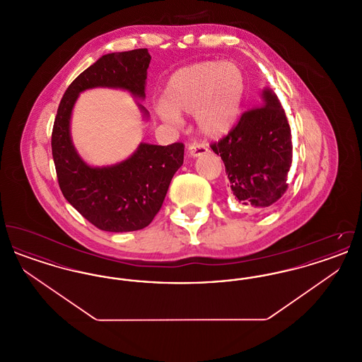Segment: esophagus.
Here are the masks:
<instances>
[{
  "mask_svg": "<svg viewBox=\"0 0 362 362\" xmlns=\"http://www.w3.org/2000/svg\"><path fill=\"white\" fill-rule=\"evenodd\" d=\"M207 148H205L204 145H199V144H191L187 149V153L192 157H199V156L206 155Z\"/></svg>",
  "mask_w": 362,
  "mask_h": 362,
  "instance_id": "1",
  "label": "esophagus"
}]
</instances>
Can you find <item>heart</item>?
Here are the masks:
<instances>
[{"mask_svg":"<svg viewBox=\"0 0 362 362\" xmlns=\"http://www.w3.org/2000/svg\"><path fill=\"white\" fill-rule=\"evenodd\" d=\"M244 95L245 78L238 64L202 61L170 76L156 112L167 122L179 121L180 114H194L202 136L220 138L239 121Z\"/></svg>","mask_w":362,"mask_h":362,"instance_id":"1","label":"heart"}]
</instances>
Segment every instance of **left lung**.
<instances>
[{"instance_id":"left-lung-1","label":"left lung","mask_w":362,"mask_h":362,"mask_svg":"<svg viewBox=\"0 0 362 362\" xmlns=\"http://www.w3.org/2000/svg\"><path fill=\"white\" fill-rule=\"evenodd\" d=\"M263 105L245 111L238 124L210 146L221 156L229 187L245 206H273L288 189L292 165V134L276 93L266 88Z\"/></svg>"}]
</instances>
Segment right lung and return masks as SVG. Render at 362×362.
Segmentation results:
<instances>
[{
  "mask_svg": "<svg viewBox=\"0 0 362 362\" xmlns=\"http://www.w3.org/2000/svg\"><path fill=\"white\" fill-rule=\"evenodd\" d=\"M148 49L100 57L66 89L54 121L52 151L59 189L84 218L105 232H132L152 223L164 202L175 173L183 164L185 145L141 142L129 158L107 167H90L70 137V118L78 95L92 88H119L145 99ZM144 117L149 112L138 103Z\"/></svg>",
  "mask_w": 362,
  "mask_h": 362,
  "instance_id": "right-lung-1",
  "label": "right lung"
}]
</instances>
